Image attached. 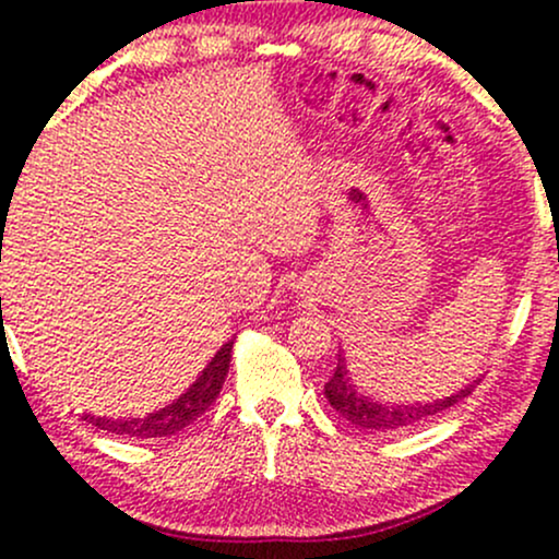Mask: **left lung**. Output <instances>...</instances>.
Segmentation results:
<instances>
[{
  "label": "left lung",
  "mask_w": 559,
  "mask_h": 559,
  "mask_svg": "<svg viewBox=\"0 0 559 559\" xmlns=\"http://www.w3.org/2000/svg\"><path fill=\"white\" fill-rule=\"evenodd\" d=\"M474 391V385L463 388V391L452 393L448 399H437L431 404H383L372 402L369 396H364L358 388L350 383L348 369H345L343 358L337 361V369L329 378L324 385V393L334 409L343 415L345 420L354 423L356 428H367V431H399V428L415 426V423L431 418V415L450 409L452 404H457L461 399H466Z\"/></svg>",
  "instance_id": "obj_1"
}]
</instances>
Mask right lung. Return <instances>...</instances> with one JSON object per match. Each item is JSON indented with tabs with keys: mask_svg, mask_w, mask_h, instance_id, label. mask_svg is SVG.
I'll use <instances>...</instances> for the list:
<instances>
[{
	"mask_svg": "<svg viewBox=\"0 0 559 559\" xmlns=\"http://www.w3.org/2000/svg\"><path fill=\"white\" fill-rule=\"evenodd\" d=\"M230 356H233V343H225L219 348V354L209 361V367L203 369L201 378L195 380L174 404L168 407L155 409L146 418H131V420H109V418H91L93 426H98L102 431L111 433V437H136V439H152V437H171L179 433L181 428L190 426L192 420H198L205 409L211 407L216 396H219L222 383L227 378V369H230Z\"/></svg>",
	"mask_w": 559,
	"mask_h": 559,
	"instance_id": "add662e5",
	"label": "right lung"
}]
</instances>
